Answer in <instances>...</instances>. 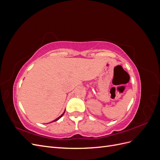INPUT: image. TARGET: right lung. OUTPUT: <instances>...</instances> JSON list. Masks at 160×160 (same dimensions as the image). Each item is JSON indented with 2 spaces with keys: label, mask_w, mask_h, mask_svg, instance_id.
Masks as SVG:
<instances>
[{
  "label": "right lung",
  "mask_w": 160,
  "mask_h": 160,
  "mask_svg": "<svg viewBox=\"0 0 160 160\" xmlns=\"http://www.w3.org/2000/svg\"><path fill=\"white\" fill-rule=\"evenodd\" d=\"M65 111H64V112H63V113H62V114H61V115L59 116V118H57V119H55V120H53V121H52V122H57V120H59V119H60V118H61L62 117V116L64 115V113H65ZM51 122H50V123H51Z\"/></svg>",
  "instance_id": "1"
}]
</instances>
